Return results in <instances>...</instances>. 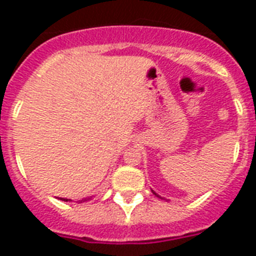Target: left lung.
<instances>
[{"instance_id":"left-lung-1","label":"left lung","mask_w":256,"mask_h":256,"mask_svg":"<svg viewBox=\"0 0 256 256\" xmlns=\"http://www.w3.org/2000/svg\"><path fill=\"white\" fill-rule=\"evenodd\" d=\"M152 194H156V192H154V191H152ZM156 196H160V195H158V194H156Z\"/></svg>"}]
</instances>
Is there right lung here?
I'll return each mask as SVG.
<instances>
[{
	"label": "right lung",
	"mask_w": 256,
	"mask_h": 256,
	"mask_svg": "<svg viewBox=\"0 0 256 256\" xmlns=\"http://www.w3.org/2000/svg\"><path fill=\"white\" fill-rule=\"evenodd\" d=\"M62 200H65V202H68V200H70V199H65V198H61ZM88 199H92V198H85V199H82V200H84V202H85V200H88Z\"/></svg>",
	"instance_id": "right-lung-1"
}]
</instances>
